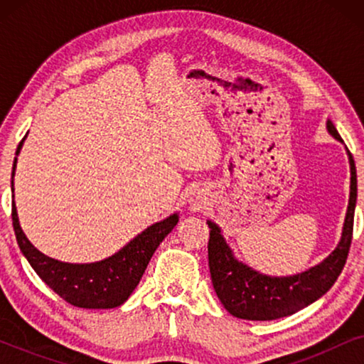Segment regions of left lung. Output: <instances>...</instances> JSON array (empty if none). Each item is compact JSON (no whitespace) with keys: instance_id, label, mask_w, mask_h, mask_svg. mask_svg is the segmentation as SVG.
<instances>
[{"instance_id":"8db88e82","label":"left lung","mask_w":364,"mask_h":364,"mask_svg":"<svg viewBox=\"0 0 364 364\" xmlns=\"http://www.w3.org/2000/svg\"><path fill=\"white\" fill-rule=\"evenodd\" d=\"M328 131L341 141L331 121H328ZM348 154L351 166V192L341 242L325 262L313 267L311 270L287 278L260 275L232 257L230 248L220 235V228L208 222V268L213 290L230 315L252 321L277 320L308 306L333 287L345 267L353 240L358 181L355 161L350 151Z\"/></svg>"}]
</instances>
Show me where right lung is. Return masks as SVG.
<instances>
[{
  "label": "right lung",
  "instance_id": "right-lung-1",
  "mask_svg": "<svg viewBox=\"0 0 364 364\" xmlns=\"http://www.w3.org/2000/svg\"><path fill=\"white\" fill-rule=\"evenodd\" d=\"M23 141L16 149V156L23 146ZM14 167H16V159H14L11 176H14ZM11 217L18 245L29 265L38 273V277L69 305L92 308V310L116 308L131 296L134 288L141 282L159 243L167 237V233H171L178 222L177 215H171L164 222L154 223L152 227L146 228L141 235H137L121 252L109 257L107 260L74 265V263H64L49 258L31 245V242L28 240L19 227L14 202Z\"/></svg>",
  "mask_w": 364,
  "mask_h": 364
}]
</instances>
